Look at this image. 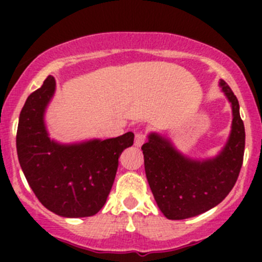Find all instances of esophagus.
<instances>
[{
	"mask_svg": "<svg viewBox=\"0 0 262 262\" xmlns=\"http://www.w3.org/2000/svg\"><path fill=\"white\" fill-rule=\"evenodd\" d=\"M144 142H146V134H144L143 132H137L136 139H134V144H136L137 147H141Z\"/></svg>",
	"mask_w": 262,
	"mask_h": 262,
	"instance_id": "1",
	"label": "esophagus"
}]
</instances>
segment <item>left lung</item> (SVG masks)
<instances>
[{"label": "left lung", "mask_w": 262, "mask_h": 262, "mask_svg": "<svg viewBox=\"0 0 262 262\" xmlns=\"http://www.w3.org/2000/svg\"><path fill=\"white\" fill-rule=\"evenodd\" d=\"M222 91L232 105V130L216 157L192 160L179 152L170 141L150 133L142 146L144 170L156 203L168 219H186L207 212L229 194L244 162L245 125L239 104L223 80Z\"/></svg>", "instance_id": "obj_1"}]
</instances>
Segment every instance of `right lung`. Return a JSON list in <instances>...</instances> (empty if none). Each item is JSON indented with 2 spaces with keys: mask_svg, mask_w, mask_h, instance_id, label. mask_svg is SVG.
<instances>
[{
  "mask_svg": "<svg viewBox=\"0 0 262 262\" xmlns=\"http://www.w3.org/2000/svg\"><path fill=\"white\" fill-rule=\"evenodd\" d=\"M55 91L48 76L26 99L16 134L18 162L39 202L66 218L95 215L106 203L119 157L134 141L132 132L116 138L60 144L49 138L44 113Z\"/></svg>",
  "mask_w": 262,
  "mask_h": 262,
  "instance_id": "1",
  "label": "right lung"
}]
</instances>
